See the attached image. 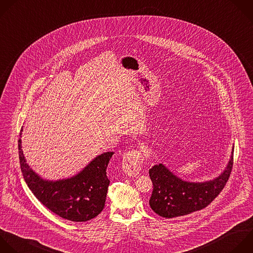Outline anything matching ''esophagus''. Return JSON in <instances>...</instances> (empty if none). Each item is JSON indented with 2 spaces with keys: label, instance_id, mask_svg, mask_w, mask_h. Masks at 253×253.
<instances>
[{
  "label": "esophagus",
  "instance_id": "esophagus-1",
  "mask_svg": "<svg viewBox=\"0 0 253 253\" xmlns=\"http://www.w3.org/2000/svg\"><path fill=\"white\" fill-rule=\"evenodd\" d=\"M144 157L139 150H131L123 156L122 170L128 176H136L141 171Z\"/></svg>",
  "mask_w": 253,
  "mask_h": 253
}]
</instances>
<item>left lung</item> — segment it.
Masks as SVG:
<instances>
[{
  "label": "left lung",
  "instance_id": "8db88e82",
  "mask_svg": "<svg viewBox=\"0 0 253 253\" xmlns=\"http://www.w3.org/2000/svg\"><path fill=\"white\" fill-rule=\"evenodd\" d=\"M233 165V148L223 172L213 180L192 183L183 181L163 164L149 170L153 192L149 204L159 215L172 218L189 214L208 207L222 191Z\"/></svg>",
  "mask_w": 253,
  "mask_h": 253
}]
</instances>
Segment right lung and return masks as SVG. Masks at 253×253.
<instances>
[{"mask_svg":"<svg viewBox=\"0 0 253 253\" xmlns=\"http://www.w3.org/2000/svg\"><path fill=\"white\" fill-rule=\"evenodd\" d=\"M21 129L20 136L22 135ZM114 153L94 158L77 175L58 181H47L37 175L27 164L19 139V157L24 179L36 198L49 211L71 221H87L97 216L105 206L109 179L108 163Z\"/></svg>","mask_w":253,"mask_h":253,"instance_id":"add662e5","label":"right lung"}]
</instances>
